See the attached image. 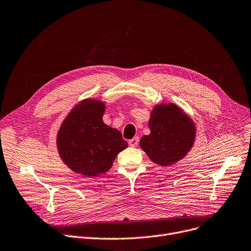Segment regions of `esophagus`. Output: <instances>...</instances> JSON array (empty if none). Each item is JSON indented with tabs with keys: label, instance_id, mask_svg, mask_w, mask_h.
I'll list each match as a JSON object with an SVG mask.
<instances>
[{
	"label": "esophagus",
	"instance_id": "1",
	"mask_svg": "<svg viewBox=\"0 0 251 251\" xmlns=\"http://www.w3.org/2000/svg\"><path fill=\"white\" fill-rule=\"evenodd\" d=\"M138 142H139V138H138V137H134V138H132V139H130L128 143H129L130 147L135 148V147H137Z\"/></svg>",
	"mask_w": 251,
	"mask_h": 251
}]
</instances>
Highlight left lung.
I'll return each mask as SVG.
<instances>
[{"instance_id":"1","label":"left lung","mask_w":251,"mask_h":251,"mask_svg":"<svg viewBox=\"0 0 251 251\" xmlns=\"http://www.w3.org/2000/svg\"><path fill=\"white\" fill-rule=\"evenodd\" d=\"M150 135L140 139V148L160 166H170L183 159L195 139L191 119L174 103L157 104L149 122Z\"/></svg>"}]
</instances>
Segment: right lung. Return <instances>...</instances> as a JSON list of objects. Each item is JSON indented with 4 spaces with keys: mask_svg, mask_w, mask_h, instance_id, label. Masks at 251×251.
<instances>
[{
    "mask_svg": "<svg viewBox=\"0 0 251 251\" xmlns=\"http://www.w3.org/2000/svg\"><path fill=\"white\" fill-rule=\"evenodd\" d=\"M104 108L101 101L94 100L78 103L62 123L57 136L62 161L86 177L108 172L117 154L128 147L120 131L102 122Z\"/></svg>",
    "mask_w": 251,
    "mask_h": 251,
    "instance_id": "1",
    "label": "right lung"
}]
</instances>
